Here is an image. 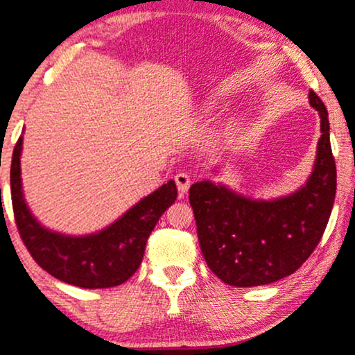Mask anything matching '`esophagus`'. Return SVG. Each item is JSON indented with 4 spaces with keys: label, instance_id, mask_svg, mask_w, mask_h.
I'll return each mask as SVG.
<instances>
[{
    "label": "esophagus",
    "instance_id": "obj_1",
    "mask_svg": "<svg viewBox=\"0 0 355 355\" xmlns=\"http://www.w3.org/2000/svg\"><path fill=\"white\" fill-rule=\"evenodd\" d=\"M175 184H177L178 192L185 193L190 187V175L185 173V171H180V173L175 175Z\"/></svg>",
    "mask_w": 355,
    "mask_h": 355
}]
</instances>
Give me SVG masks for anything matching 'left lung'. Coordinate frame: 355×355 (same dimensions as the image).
I'll list each match as a JSON object with an SVG mask.
<instances>
[{"label": "left lung", "instance_id": "1", "mask_svg": "<svg viewBox=\"0 0 355 355\" xmlns=\"http://www.w3.org/2000/svg\"><path fill=\"white\" fill-rule=\"evenodd\" d=\"M320 114L313 171L302 189L275 200H252L210 180L190 187V205L205 263L237 288L270 285L295 272L320 243L337 189L329 112L310 91Z\"/></svg>", "mask_w": 355, "mask_h": 355}]
</instances>
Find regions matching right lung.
I'll return each instance as SVG.
<instances>
[{
	"label": "right lung",
	"mask_w": 355,
	"mask_h": 355,
	"mask_svg": "<svg viewBox=\"0 0 355 355\" xmlns=\"http://www.w3.org/2000/svg\"><path fill=\"white\" fill-rule=\"evenodd\" d=\"M21 143L19 136L11 158V202L19 237L38 266L60 282L89 290L118 286L130 279L141 264L146 241L158 219L177 200L175 182L141 198L96 234L65 236L45 229L26 207L19 177Z\"/></svg>",
	"instance_id": "1"
}]
</instances>
